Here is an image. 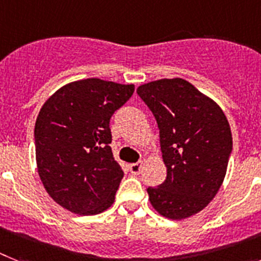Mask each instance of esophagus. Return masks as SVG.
Listing matches in <instances>:
<instances>
[{"instance_id":"obj_1","label":"esophagus","mask_w":261,"mask_h":261,"mask_svg":"<svg viewBox=\"0 0 261 261\" xmlns=\"http://www.w3.org/2000/svg\"><path fill=\"white\" fill-rule=\"evenodd\" d=\"M142 167H143V162H137V164H131L130 166H128V169H130V171L133 174L138 175L142 171Z\"/></svg>"}]
</instances>
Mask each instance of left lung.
Here are the masks:
<instances>
[{"instance_id":"8db88e82","label":"left lung","mask_w":261,"mask_h":261,"mask_svg":"<svg viewBox=\"0 0 261 261\" xmlns=\"http://www.w3.org/2000/svg\"><path fill=\"white\" fill-rule=\"evenodd\" d=\"M137 92L155 116L167 170L164 184L147 189L150 204L170 220L197 215L225 178L229 122L215 100L181 77L146 83Z\"/></svg>"}]
</instances>
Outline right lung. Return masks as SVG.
<instances>
[{
  "instance_id": "1",
  "label": "right lung",
  "mask_w": 261,
  "mask_h": 261,
  "mask_svg": "<svg viewBox=\"0 0 261 261\" xmlns=\"http://www.w3.org/2000/svg\"><path fill=\"white\" fill-rule=\"evenodd\" d=\"M134 90L91 77L65 84L42 105L35 126L37 171L67 211L99 215L114 204L123 170L110 147V119Z\"/></svg>"
}]
</instances>
